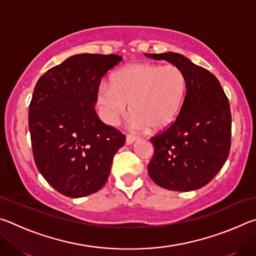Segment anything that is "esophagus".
<instances>
[{
    "label": "esophagus",
    "instance_id": "1",
    "mask_svg": "<svg viewBox=\"0 0 256 256\" xmlns=\"http://www.w3.org/2000/svg\"><path fill=\"white\" fill-rule=\"evenodd\" d=\"M125 141H126V144H132L136 141V138L133 136H126V140Z\"/></svg>",
    "mask_w": 256,
    "mask_h": 256
}]
</instances>
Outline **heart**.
Here are the masks:
<instances>
[{"label": "heart", "mask_w": 256, "mask_h": 256, "mask_svg": "<svg viewBox=\"0 0 256 256\" xmlns=\"http://www.w3.org/2000/svg\"><path fill=\"white\" fill-rule=\"evenodd\" d=\"M188 82L182 68L170 64L136 63L124 66L105 82L98 92L102 118L114 125L133 112L130 125L134 130L162 131L175 122L183 106Z\"/></svg>", "instance_id": "obj_1"}]
</instances>
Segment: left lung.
Wrapping results in <instances>:
<instances>
[{"instance_id": "1", "label": "left lung", "mask_w": 256, "mask_h": 256, "mask_svg": "<svg viewBox=\"0 0 256 256\" xmlns=\"http://www.w3.org/2000/svg\"><path fill=\"white\" fill-rule=\"evenodd\" d=\"M182 68L188 88L175 122L150 140L154 154L150 178L160 188L188 192L206 185L228 158L232 114L218 79L178 53L146 54Z\"/></svg>"}]
</instances>
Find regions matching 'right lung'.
I'll return each instance as SVG.
<instances>
[{
    "instance_id": "obj_1",
    "label": "right lung",
    "mask_w": 256,
    "mask_h": 256,
    "mask_svg": "<svg viewBox=\"0 0 256 256\" xmlns=\"http://www.w3.org/2000/svg\"><path fill=\"white\" fill-rule=\"evenodd\" d=\"M120 60L116 54H78L52 68L34 86L29 105L34 159L63 196L98 192L125 144L124 134L104 124L94 110L102 78Z\"/></svg>"
}]
</instances>
